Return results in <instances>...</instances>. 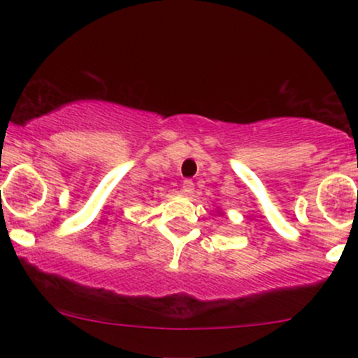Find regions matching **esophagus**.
Returning <instances> with one entry per match:
<instances>
[{
	"label": "esophagus",
	"instance_id": "1",
	"mask_svg": "<svg viewBox=\"0 0 358 358\" xmlns=\"http://www.w3.org/2000/svg\"><path fill=\"white\" fill-rule=\"evenodd\" d=\"M193 188H195V185H193L192 180H183V183H182V192L185 193V195H192Z\"/></svg>",
	"mask_w": 358,
	"mask_h": 358
}]
</instances>
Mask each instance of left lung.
<instances>
[{"mask_svg": "<svg viewBox=\"0 0 358 358\" xmlns=\"http://www.w3.org/2000/svg\"><path fill=\"white\" fill-rule=\"evenodd\" d=\"M219 213H222V212H219Z\"/></svg>", "mask_w": 358, "mask_h": 358, "instance_id": "1", "label": "left lung"}]
</instances>
